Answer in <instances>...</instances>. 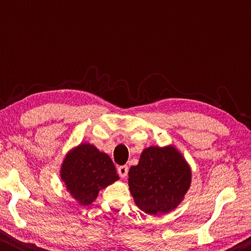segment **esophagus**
Wrapping results in <instances>:
<instances>
[{"mask_svg": "<svg viewBox=\"0 0 251 251\" xmlns=\"http://www.w3.org/2000/svg\"><path fill=\"white\" fill-rule=\"evenodd\" d=\"M128 171H129V168L128 166H120L118 168V174L120 175V177L121 178H126V176H128Z\"/></svg>", "mask_w": 251, "mask_h": 251, "instance_id": "obj_1", "label": "esophagus"}]
</instances>
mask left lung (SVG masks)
I'll return each mask as SVG.
<instances>
[{
    "mask_svg": "<svg viewBox=\"0 0 251 251\" xmlns=\"http://www.w3.org/2000/svg\"><path fill=\"white\" fill-rule=\"evenodd\" d=\"M191 168L174 146H151L129 170V190L135 203L149 215L167 214L178 207L191 186Z\"/></svg>",
    "mask_w": 251,
    "mask_h": 251,
    "instance_id": "8db88e82",
    "label": "left lung"
}]
</instances>
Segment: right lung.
<instances>
[{
	"label": "right lung",
	"instance_id": "add662e5",
	"mask_svg": "<svg viewBox=\"0 0 251 251\" xmlns=\"http://www.w3.org/2000/svg\"><path fill=\"white\" fill-rule=\"evenodd\" d=\"M60 178L81 205L91 204L101 188L119 179L114 163L106 153L89 143L74 147L65 156Z\"/></svg>",
	"mask_w": 251,
	"mask_h": 251
}]
</instances>
